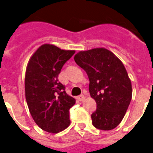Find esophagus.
Wrapping results in <instances>:
<instances>
[{"label":"esophagus","instance_id":"1","mask_svg":"<svg viewBox=\"0 0 153 153\" xmlns=\"http://www.w3.org/2000/svg\"><path fill=\"white\" fill-rule=\"evenodd\" d=\"M77 99L79 100V101H83V100L85 99V97L84 95H80V96L77 97Z\"/></svg>","mask_w":153,"mask_h":153}]
</instances>
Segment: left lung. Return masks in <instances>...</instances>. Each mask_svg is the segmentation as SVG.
<instances>
[{
	"mask_svg": "<svg viewBox=\"0 0 153 153\" xmlns=\"http://www.w3.org/2000/svg\"><path fill=\"white\" fill-rule=\"evenodd\" d=\"M74 59L87 74L89 94L97 103L91 115L93 125L102 130L115 128L132 98L131 81L123 64L105 48L80 51Z\"/></svg>",
	"mask_w": 153,
	"mask_h": 153,
	"instance_id": "left-lung-1",
	"label": "left lung"
}]
</instances>
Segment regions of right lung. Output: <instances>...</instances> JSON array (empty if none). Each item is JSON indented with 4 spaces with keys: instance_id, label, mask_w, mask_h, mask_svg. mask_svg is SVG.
Returning a JSON list of instances; mask_svg holds the SVG:
<instances>
[{
    "instance_id": "1",
    "label": "right lung",
    "mask_w": 153,
    "mask_h": 153,
    "mask_svg": "<svg viewBox=\"0 0 153 153\" xmlns=\"http://www.w3.org/2000/svg\"><path fill=\"white\" fill-rule=\"evenodd\" d=\"M75 53L56 45H41L30 58L25 74V96L33 120L42 130L56 134L71 123L69 109L75 99L65 91L58 75Z\"/></svg>"
}]
</instances>
